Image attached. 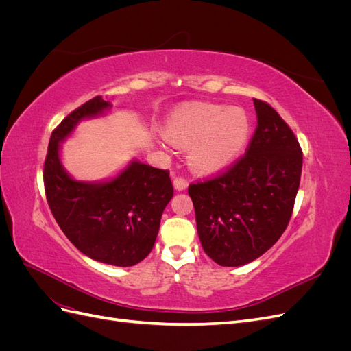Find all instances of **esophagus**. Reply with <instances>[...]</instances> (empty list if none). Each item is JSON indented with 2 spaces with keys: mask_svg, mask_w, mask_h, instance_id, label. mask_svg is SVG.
<instances>
[{
  "mask_svg": "<svg viewBox=\"0 0 351 351\" xmlns=\"http://www.w3.org/2000/svg\"><path fill=\"white\" fill-rule=\"evenodd\" d=\"M187 186H189V182L184 177H176L174 178V187L177 190H184V189H187Z\"/></svg>",
  "mask_w": 351,
  "mask_h": 351,
  "instance_id": "esophagus-1",
  "label": "esophagus"
}]
</instances>
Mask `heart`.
Here are the masks:
<instances>
[{
    "label": "heart",
    "mask_w": 351,
    "mask_h": 351,
    "mask_svg": "<svg viewBox=\"0 0 351 351\" xmlns=\"http://www.w3.org/2000/svg\"><path fill=\"white\" fill-rule=\"evenodd\" d=\"M250 132L246 112L221 105H196L174 114L164 129L165 139L190 147L189 161L199 173H215L244 147Z\"/></svg>",
    "instance_id": "heart-1"
}]
</instances>
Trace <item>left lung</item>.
<instances>
[{
  "mask_svg": "<svg viewBox=\"0 0 351 351\" xmlns=\"http://www.w3.org/2000/svg\"><path fill=\"white\" fill-rule=\"evenodd\" d=\"M253 104L258 125L244 155L224 173L189 186L202 247L221 267L249 263L277 243L300 186L299 141L268 102Z\"/></svg>",
  "mask_w": 351,
  "mask_h": 351,
  "instance_id": "1",
  "label": "left lung"
}]
</instances>
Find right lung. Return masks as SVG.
<instances>
[{"mask_svg": "<svg viewBox=\"0 0 351 351\" xmlns=\"http://www.w3.org/2000/svg\"><path fill=\"white\" fill-rule=\"evenodd\" d=\"M111 104L95 97L52 130L44 164L49 209L66 237L86 256L114 267H133L151 253L162 212L174 195L168 169L133 161L111 182L73 180L60 162V142L88 117Z\"/></svg>", "mask_w": 351, "mask_h": 351, "instance_id": "obj_1", "label": "right lung"}]
</instances>
